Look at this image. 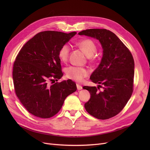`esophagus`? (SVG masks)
<instances>
[{
	"instance_id": "1",
	"label": "esophagus",
	"mask_w": 150,
	"mask_h": 150,
	"mask_svg": "<svg viewBox=\"0 0 150 150\" xmlns=\"http://www.w3.org/2000/svg\"><path fill=\"white\" fill-rule=\"evenodd\" d=\"M76 88H77V89H78V90H81V89H83L82 86H80V85H79V84H76Z\"/></svg>"
}]
</instances>
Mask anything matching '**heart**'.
Instances as JSON below:
<instances>
[{"label":"heart","mask_w":150,"mask_h":150,"mask_svg":"<svg viewBox=\"0 0 150 150\" xmlns=\"http://www.w3.org/2000/svg\"><path fill=\"white\" fill-rule=\"evenodd\" d=\"M77 44L88 57L92 56L97 50L96 44L90 39H83L78 42ZM70 50V45L67 44H64L61 46L58 51V57L62 62H66L67 61ZM66 74L67 77L70 79L81 82L84 78L88 76L89 72L87 69L83 67L70 66L66 69Z\"/></svg>","instance_id":"obj_1"}]
</instances>
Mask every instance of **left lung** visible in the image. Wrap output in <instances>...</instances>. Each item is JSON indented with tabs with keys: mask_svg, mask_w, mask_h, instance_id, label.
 I'll list each match as a JSON object with an SVG mask.
<instances>
[{
	"mask_svg": "<svg viewBox=\"0 0 150 150\" xmlns=\"http://www.w3.org/2000/svg\"><path fill=\"white\" fill-rule=\"evenodd\" d=\"M80 35L96 38L103 48V57L98 67L90 76L91 81L103 85L84 86L91 94L84 104L90 115L106 120L119 114L124 108L133 92L134 61L126 45L112 31L106 29H88Z\"/></svg>",
	"mask_w": 150,
	"mask_h": 150,
	"instance_id": "1",
	"label": "left lung"
}]
</instances>
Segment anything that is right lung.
<instances>
[{
	"label": "right lung",
	"instance_id": "obj_1",
	"mask_svg": "<svg viewBox=\"0 0 150 150\" xmlns=\"http://www.w3.org/2000/svg\"><path fill=\"white\" fill-rule=\"evenodd\" d=\"M76 33L41 31L25 43L16 58L13 70L15 92L33 115L42 119L54 116L66 98L76 91V84L71 80L53 83L63 75L58 57L60 47ZM51 81L54 84L50 85Z\"/></svg>",
	"mask_w": 150,
	"mask_h": 150
}]
</instances>
